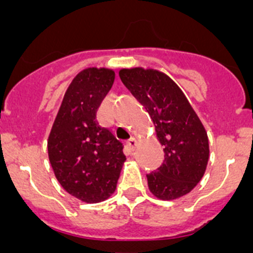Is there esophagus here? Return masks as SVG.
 I'll use <instances>...</instances> for the list:
<instances>
[{
	"label": "esophagus",
	"instance_id": "1",
	"mask_svg": "<svg viewBox=\"0 0 253 253\" xmlns=\"http://www.w3.org/2000/svg\"><path fill=\"white\" fill-rule=\"evenodd\" d=\"M126 146H128V148L130 149V151H134L135 149V147L138 146V142L135 138H130V139L126 140Z\"/></svg>",
	"mask_w": 253,
	"mask_h": 253
}]
</instances>
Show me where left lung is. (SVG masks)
I'll return each instance as SVG.
<instances>
[{
	"mask_svg": "<svg viewBox=\"0 0 253 253\" xmlns=\"http://www.w3.org/2000/svg\"><path fill=\"white\" fill-rule=\"evenodd\" d=\"M120 80L146 107L165 148V161L147 175L156 198L173 200L190 193L204 176L209 142L202 122L180 87L154 69H122Z\"/></svg>",
	"mask_w": 253,
	"mask_h": 253,
	"instance_id": "left-lung-1",
	"label": "left lung"
}]
</instances>
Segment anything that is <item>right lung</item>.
<instances>
[{
	"mask_svg": "<svg viewBox=\"0 0 253 253\" xmlns=\"http://www.w3.org/2000/svg\"><path fill=\"white\" fill-rule=\"evenodd\" d=\"M115 73L87 68L67 88L48 139L49 161L67 193L86 203L104 202L115 191L125 156L123 143L96 119Z\"/></svg>",
	"mask_w": 253,
	"mask_h": 253,
	"instance_id": "obj_1",
	"label": "right lung"
}]
</instances>
